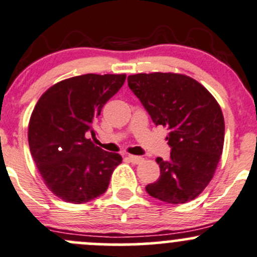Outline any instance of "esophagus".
<instances>
[{
	"mask_svg": "<svg viewBox=\"0 0 257 257\" xmlns=\"http://www.w3.org/2000/svg\"><path fill=\"white\" fill-rule=\"evenodd\" d=\"M128 159H129V161H131L132 163H142L143 161H144V159H143L142 156H134V155H129Z\"/></svg>",
	"mask_w": 257,
	"mask_h": 257,
	"instance_id": "obj_1",
	"label": "esophagus"
}]
</instances>
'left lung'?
<instances>
[{"instance_id":"obj_1","label":"left lung","mask_w":257,"mask_h":257,"mask_svg":"<svg viewBox=\"0 0 257 257\" xmlns=\"http://www.w3.org/2000/svg\"><path fill=\"white\" fill-rule=\"evenodd\" d=\"M128 85L156 125L168 131L170 160L157 157L160 178L149 195L185 204L202 193L221 159L224 118L216 98L195 79L177 73L129 75Z\"/></svg>"}]
</instances>
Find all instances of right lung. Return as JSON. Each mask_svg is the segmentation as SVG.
<instances>
[{
	"label": "right lung",
	"mask_w": 257,
	"mask_h": 257,
	"mask_svg": "<svg viewBox=\"0 0 257 257\" xmlns=\"http://www.w3.org/2000/svg\"><path fill=\"white\" fill-rule=\"evenodd\" d=\"M125 74H84L47 89L28 126L32 156L46 187L66 202L84 204L107 190L122 156L95 145L89 134Z\"/></svg>",
	"instance_id": "right-lung-1"
}]
</instances>
